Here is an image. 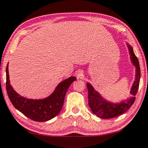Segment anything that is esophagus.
Listing matches in <instances>:
<instances>
[{"mask_svg":"<svg viewBox=\"0 0 148 148\" xmlns=\"http://www.w3.org/2000/svg\"><path fill=\"white\" fill-rule=\"evenodd\" d=\"M82 76H83V72H78V77L81 78Z\"/></svg>","mask_w":148,"mask_h":148,"instance_id":"1","label":"esophagus"}]
</instances>
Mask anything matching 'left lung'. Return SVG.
Here are the masks:
<instances>
[{"mask_svg": "<svg viewBox=\"0 0 148 148\" xmlns=\"http://www.w3.org/2000/svg\"><path fill=\"white\" fill-rule=\"evenodd\" d=\"M129 52L130 54V59L133 64L136 67V78L135 81L131 88L130 93L132 97L128 100L122 101L119 104H113L108 102L100 96L97 91H95L93 87L89 83H87L88 89V101L89 106L91 111L96 116L102 119H110L119 116L124 113L127 110L130 108L135 100V96L139 89L140 77H141V70L139 60L134 55L132 48L128 45Z\"/></svg>", "mask_w": 148, "mask_h": 148, "instance_id": "8db88e82", "label": "left lung"}]
</instances>
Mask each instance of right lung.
Instances as JSON below:
<instances>
[{"instance_id": "right-lung-1", "label": "right lung", "mask_w": 148, "mask_h": 148, "mask_svg": "<svg viewBox=\"0 0 148 148\" xmlns=\"http://www.w3.org/2000/svg\"><path fill=\"white\" fill-rule=\"evenodd\" d=\"M76 79L72 76L59 83L55 91L42 100H31L19 96L9 83L8 63L6 68V89L9 100L14 107L35 121H46L56 117L63 107L65 94L72 82Z\"/></svg>"}]
</instances>
